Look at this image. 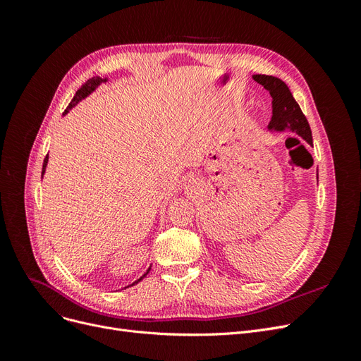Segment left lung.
<instances>
[{"mask_svg":"<svg viewBox=\"0 0 361 361\" xmlns=\"http://www.w3.org/2000/svg\"><path fill=\"white\" fill-rule=\"evenodd\" d=\"M253 80L264 85L272 97V118L268 129L279 130V133L289 129L313 146L312 130L307 118L302 114L297 101L293 99L289 87L280 78L271 75H253Z\"/></svg>","mask_w":361,"mask_h":361,"instance_id":"obj_1","label":"left lung"}]
</instances>
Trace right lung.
Masks as SVG:
<instances>
[{"mask_svg":"<svg viewBox=\"0 0 361 361\" xmlns=\"http://www.w3.org/2000/svg\"><path fill=\"white\" fill-rule=\"evenodd\" d=\"M108 80L106 78H101V76H93V78H90L89 81H87L85 84H82L81 85V89L78 90V92H76L75 93V96H73V99H72V102L69 104V106L66 108V111H64L63 114H68L71 110H72V108L76 105V104H78L80 101H82L84 99V97H87V96H89L90 93H93L96 89H97V87H99L102 82H106ZM47 166H48V155H47V158L45 159H43V169H42V178H43V174H45V170H47ZM150 271V268L145 272V274L143 276H141L137 281H134L133 283V285H129V286H134V285H137V283L138 281H141V280H143L146 276H147V272Z\"/></svg>","mask_w":361,"mask_h":361,"instance_id":"1","label":"right lung"}]
</instances>
